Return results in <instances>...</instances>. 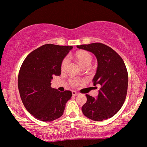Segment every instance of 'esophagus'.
<instances>
[{"mask_svg":"<svg viewBox=\"0 0 147 147\" xmlns=\"http://www.w3.org/2000/svg\"><path fill=\"white\" fill-rule=\"evenodd\" d=\"M80 94V93L78 92H76V91H73L72 92V95L73 96H78Z\"/></svg>","mask_w":147,"mask_h":147,"instance_id":"1","label":"esophagus"}]
</instances>
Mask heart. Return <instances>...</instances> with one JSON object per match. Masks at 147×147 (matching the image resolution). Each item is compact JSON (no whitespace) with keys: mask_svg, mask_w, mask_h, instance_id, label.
<instances>
[{"mask_svg":"<svg viewBox=\"0 0 147 147\" xmlns=\"http://www.w3.org/2000/svg\"><path fill=\"white\" fill-rule=\"evenodd\" d=\"M76 57L77 58L78 61L80 62V65L82 67H86V66H90L92 63V57L90 54L87 51H78L76 53ZM69 61V58L68 56H66L63 58V61L61 62V69L62 71L66 69L67 67L68 63ZM80 83V80L78 78H72L70 80V84L71 86H76Z\"/></svg>","mask_w":147,"mask_h":147,"instance_id":"obj_1","label":"heart"}]
</instances>
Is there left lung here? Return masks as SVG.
Returning a JSON list of instances; mask_svg holds the SVG:
<instances>
[{"label": "left lung", "mask_w": 147, "mask_h": 147, "mask_svg": "<svg viewBox=\"0 0 147 147\" xmlns=\"http://www.w3.org/2000/svg\"><path fill=\"white\" fill-rule=\"evenodd\" d=\"M94 54L98 61L94 86H101L98 95L86 94L87 102L82 107L86 117L102 121L117 113L123 105L128 89V72L123 59L111 47L100 43L77 45Z\"/></svg>", "instance_id": "obj_1"}]
</instances>
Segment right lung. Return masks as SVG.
<instances>
[{"label": "right lung", "instance_id": "obj_1", "mask_svg": "<svg viewBox=\"0 0 147 147\" xmlns=\"http://www.w3.org/2000/svg\"><path fill=\"white\" fill-rule=\"evenodd\" d=\"M73 47L46 44L27 55L18 77L22 102L37 120L51 122L61 117L71 91L59 92L51 87L54 76L61 74V64Z\"/></svg>", "mask_w": 147, "mask_h": 147}]
</instances>
